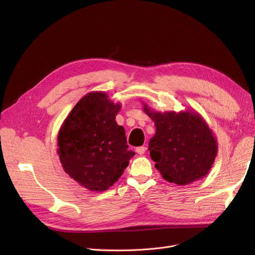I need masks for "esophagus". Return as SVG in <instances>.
Returning a JSON list of instances; mask_svg holds the SVG:
<instances>
[{"label":"esophagus","mask_w":255,"mask_h":255,"mask_svg":"<svg viewBox=\"0 0 255 255\" xmlns=\"http://www.w3.org/2000/svg\"><path fill=\"white\" fill-rule=\"evenodd\" d=\"M145 146H138V148H136L135 149V151H136V153L138 154V155H142V154H144V152H145Z\"/></svg>","instance_id":"esophagus-1"}]
</instances>
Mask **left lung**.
Masks as SVG:
<instances>
[{
  "instance_id": "left-lung-1",
  "label": "left lung",
  "mask_w": 255,
  "mask_h": 255,
  "mask_svg": "<svg viewBox=\"0 0 255 255\" xmlns=\"http://www.w3.org/2000/svg\"><path fill=\"white\" fill-rule=\"evenodd\" d=\"M143 106L156 126L149 151L162 178L184 186L207 176L218 143L204 118L195 111L161 113Z\"/></svg>"
}]
</instances>
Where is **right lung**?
Here are the masks:
<instances>
[{
  "label": "right lung",
  "mask_w": 255,
  "mask_h": 255,
  "mask_svg": "<svg viewBox=\"0 0 255 255\" xmlns=\"http://www.w3.org/2000/svg\"><path fill=\"white\" fill-rule=\"evenodd\" d=\"M121 103L104 92L80 99L63 122L58 154L63 169L80 186L102 192L123 175L134 152L128 150L125 129L116 122Z\"/></svg>",
  "instance_id": "1"
}]
</instances>
